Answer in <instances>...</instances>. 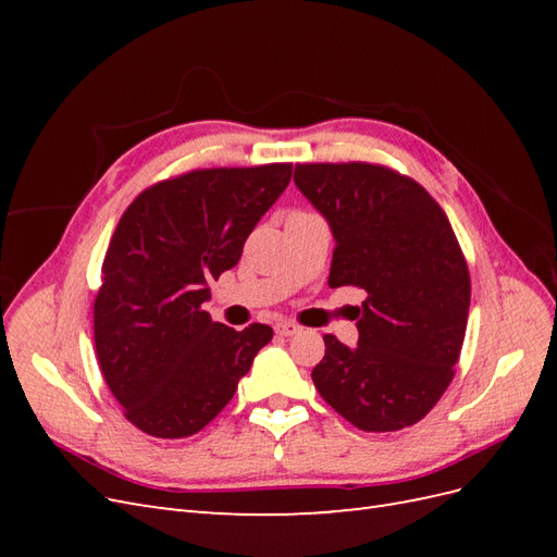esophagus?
<instances>
[{"label":"esophagus","instance_id":"obj_1","mask_svg":"<svg viewBox=\"0 0 557 557\" xmlns=\"http://www.w3.org/2000/svg\"><path fill=\"white\" fill-rule=\"evenodd\" d=\"M276 332H278L281 336H293V334H299L301 327H299L297 323H290V320H283V323L276 325Z\"/></svg>","mask_w":557,"mask_h":557}]
</instances>
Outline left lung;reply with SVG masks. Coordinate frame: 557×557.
I'll list each match as a JSON object with an SVG mask.
<instances>
[{"label": "left lung", "instance_id": "obj_1", "mask_svg": "<svg viewBox=\"0 0 557 557\" xmlns=\"http://www.w3.org/2000/svg\"><path fill=\"white\" fill-rule=\"evenodd\" d=\"M295 183L334 234L330 288L364 290L356 348L325 334L311 379L348 423L395 432L425 418L455 376L471 281L432 195L391 166L307 162Z\"/></svg>", "mask_w": 557, "mask_h": 557}]
</instances>
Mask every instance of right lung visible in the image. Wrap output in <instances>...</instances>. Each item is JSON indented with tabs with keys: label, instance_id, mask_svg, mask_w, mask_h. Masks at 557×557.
<instances>
[{
	"label": "right lung",
	"instance_id": "add662e5",
	"mask_svg": "<svg viewBox=\"0 0 557 557\" xmlns=\"http://www.w3.org/2000/svg\"><path fill=\"white\" fill-rule=\"evenodd\" d=\"M290 176V162L193 170L150 185L121 215L95 297V350L134 428L158 440L197 434L272 342L269 325L237 332L201 305Z\"/></svg>",
	"mask_w": 557,
	"mask_h": 557
}]
</instances>
